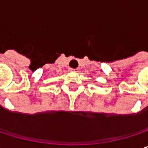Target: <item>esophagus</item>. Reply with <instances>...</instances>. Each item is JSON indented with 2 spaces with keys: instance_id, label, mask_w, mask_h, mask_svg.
<instances>
[{
  "instance_id": "obj_1",
  "label": "esophagus",
  "mask_w": 148,
  "mask_h": 148,
  "mask_svg": "<svg viewBox=\"0 0 148 148\" xmlns=\"http://www.w3.org/2000/svg\"><path fill=\"white\" fill-rule=\"evenodd\" d=\"M69 70H70V71H73V72H78L79 69H70Z\"/></svg>"
}]
</instances>
